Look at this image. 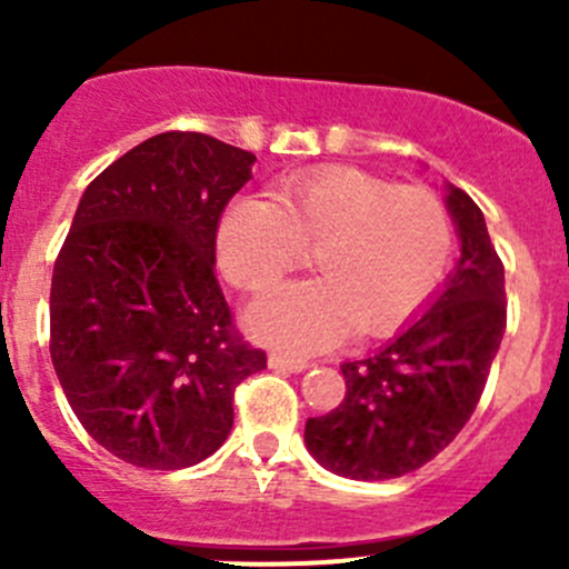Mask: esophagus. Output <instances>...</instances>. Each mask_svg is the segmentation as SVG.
<instances>
[{"mask_svg": "<svg viewBox=\"0 0 569 569\" xmlns=\"http://www.w3.org/2000/svg\"><path fill=\"white\" fill-rule=\"evenodd\" d=\"M269 369H278V371H302L308 369V363L302 358H289V355H278L272 352L269 355Z\"/></svg>", "mask_w": 569, "mask_h": 569, "instance_id": "1", "label": "esophagus"}]
</instances>
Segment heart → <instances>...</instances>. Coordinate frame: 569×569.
<instances>
[{"mask_svg": "<svg viewBox=\"0 0 569 569\" xmlns=\"http://www.w3.org/2000/svg\"><path fill=\"white\" fill-rule=\"evenodd\" d=\"M317 250L319 280L269 289L248 308L256 338L319 352L349 330L380 336L416 317L455 252V222L435 192L358 168L283 178L272 203L239 198L217 231V261L237 289L261 291Z\"/></svg>", "mask_w": 569, "mask_h": 569, "instance_id": "1", "label": "heart"}]
</instances>
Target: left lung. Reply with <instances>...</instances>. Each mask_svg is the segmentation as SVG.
I'll use <instances>...</instances> for the list:
<instances>
[{
    "mask_svg": "<svg viewBox=\"0 0 569 569\" xmlns=\"http://www.w3.org/2000/svg\"><path fill=\"white\" fill-rule=\"evenodd\" d=\"M462 256L429 311L371 358L343 363L347 393L308 418L306 443L347 479L382 481L440 455L473 416L507 330L503 263L468 192L446 198Z\"/></svg>",
    "mask_w": 569,
    "mask_h": 569,
    "instance_id": "8db88e82",
    "label": "left lung"
}]
</instances>
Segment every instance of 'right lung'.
<instances>
[{
	"instance_id": "1",
	"label": "right lung",
	"mask_w": 569,
	"mask_h": 569,
	"mask_svg": "<svg viewBox=\"0 0 569 569\" xmlns=\"http://www.w3.org/2000/svg\"><path fill=\"white\" fill-rule=\"evenodd\" d=\"M250 151L164 131L84 189L51 274L49 352L68 405L118 460L203 462L233 427V391L267 369L214 274L217 228Z\"/></svg>"
}]
</instances>
